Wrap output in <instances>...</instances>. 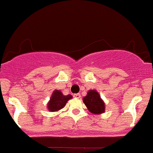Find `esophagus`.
<instances>
[{
    "label": "esophagus",
    "mask_w": 153,
    "mask_h": 153,
    "mask_svg": "<svg viewBox=\"0 0 153 153\" xmlns=\"http://www.w3.org/2000/svg\"><path fill=\"white\" fill-rule=\"evenodd\" d=\"M73 97L75 98H79L81 97V95L79 93H75L73 95Z\"/></svg>",
    "instance_id": "1"
}]
</instances>
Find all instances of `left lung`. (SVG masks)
<instances>
[{"label": "left lung", "instance_id": "8db88e82", "mask_svg": "<svg viewBox=\"0 0 153 153\" xmlns=\"http://www.w3.org/2000/svg\"><path fill=\"white\" fill-rule=\"evenodd\" d=\"M83 101L92 113L100 114L104 112L105 105L97 91L89 90L87 95L83 98Z\"/></svg>", "mask_w": 153, "mask_h": 153}]
</instances>
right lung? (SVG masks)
<instances>
[{
    "mask_svg": "<svg viewBox=\"0 0 153 153\" xmlns=\"http://www.w3.org/2000/svg\"><path fill=\"white\" fill-rule=\"evenodd\" d=\"M72 98V95H64L61 91L55 90L52 93L51 99L48 103V109L49 111L55 112L62 109L66 105L67 102Z\"/></svg>",
    "mask_w": 153,
    "mask_h": 153,
    "instance_id": "1",
    "label": "right lung"
}]
</instances>
